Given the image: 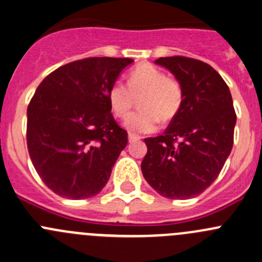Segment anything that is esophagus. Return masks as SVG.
I'll use <instances>...</instances> for the list:
<instances>
[{"mask_svg":"<svg viewBox=\"0 0 262 262\" xmlns=\"http://www.w3.org/2000/svg\"><path fill=\"white\" fill-rule=\"evenodd\" d=\"M128 139H129V142H134V141H138V139H141V137H139L138 134L132 133V132H129V133H128Z\"/></svg>","mask_w":262,"mask_h":262,"instance_id":"obj_1","label":"esophagus"}]
</instances>
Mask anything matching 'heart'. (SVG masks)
Listing matches in <instances>:
<instances>
[{
    "instance_id": "heart-1",
    "label": "heart",
    "mask_w": 262,
    "mask_h": 262,
    "mask_svg": "<svg viewBox=\"0 0 262 262\" xmlns=\"http://www.w3.org/2000/svg\"><path fill=\"white\" fill-rule=\"evenodd\" d=\"M110 109L116 118H125L139 99L141 112L126 118L125 126L136 133H152L158 121H170L178 115L182 104V87L175 77L166 76L162 70L149 63L134 68L128 83L115 81L110 86Z\"/></svg>"
}]
</instances>
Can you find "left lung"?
Instances as JSON below:
<instances>
[{
	"instance_id": "8db88e82",
	"label": "left lung",
	"mask_w": 262,
	"mask_h": 262,
	"mask_svg": "<svg viewBox=\"0 0 262 262\" xmlns=\"http://www.w3.org/2000/svg\"><path fill=\"white\" fill-rule=\"evenodd\" d=\"M181 83L182 104L163 136L146 138L142 173L168 199H190L213 184L233 147L236 112L228 86L202 60L158 58Z\"/></svg>"
}]
</instances>
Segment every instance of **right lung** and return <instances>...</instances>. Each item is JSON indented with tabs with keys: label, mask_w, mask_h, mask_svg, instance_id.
<instances>
[{
	"label": "right lung",
	"mask_w": 262,
	"mask_h": 262,
	"mask_svg": "<svg viewBox=\"0 0 262 262\" xmlns=\"http://www.w3.org/2000/svg\"><path fill=\"white\" fill-rule=\"evenodd\" d=\"M130 58L92 57L47 76L28 106L26 143L36 172L55 194L86 199L106 185L128 133L110 109V86Z\"/></svg>",
	"instance_id": "1"
}]
</instances>
